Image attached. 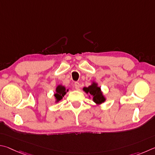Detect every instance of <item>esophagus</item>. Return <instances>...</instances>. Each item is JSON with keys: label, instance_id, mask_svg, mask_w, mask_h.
<instances>
[{"label": "esophagus", "instance_id": "34e87169", "mask_svg": "<svg viewBox=\"0 0 155 155\" xmlns=\"http://www.w3.org/2000/svg\"><path fill=\"white\" fill-rule=\"evenodd\" d=\"M74 86H75L76 90H78V89L80 88V83L79 82H75Z\"/></svg>", "mask_w": 155, "mask_h": 155}]
</instances>
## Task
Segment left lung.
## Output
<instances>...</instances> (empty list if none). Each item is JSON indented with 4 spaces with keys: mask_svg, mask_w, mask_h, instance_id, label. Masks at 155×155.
<instances>
[{
    "mask_svg": "<svg viewBox=\"0 0 155 155\" xmlns=\"http://www.w3.org/2000/svg\"><path fill=\"white\" fill-rule=\"evenodd\" d=\"M83 91H85L86 93H88L93 97V101L97 105H100L105 101V98L103 95V93L101 91V88L99 87L97 84L95 82H93V84L88 87H84ZM90 97V96H89Z\"/></svg>",
    "mask_w": 155,
    "mask_h": 155,
    "instance_id": "8db88e82",
    "label": "left lung"
}]
</instances>
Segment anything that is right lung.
Returning a JSON list of instances; mask_svg holds the SVG:
<instances>
[{
    "mask_svg": "<svg viewBox=\"0 0 155 155\" xmlns=\"http://www.w3.org/2000/svg\"><path fill=\"white\" fill-rule=\"evenodd\" d=\"M69 91V90H67L64 86L62 85H58L56 88V93L54 94V97L56 99V102H58L59 101L62 99L65 94H66L67 92Z\"/></svg>",
    "mask_w": 155,
    "mask_h": 155,
    "instance_id": "right-lung-1",
    "label": "right lung"
}]
</instances>
